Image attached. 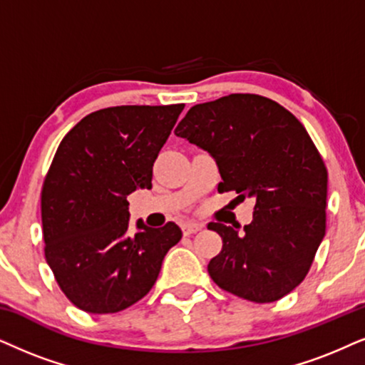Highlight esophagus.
<instances>
[{
    "label": "esophagus",
    "mask_w": 365,
    "mask_h": 365,
    "mask_svg": "<svg viewBox=\"0 0 365 365\" xmlns=\"http://www.w3.org/2000/svg\"><path fill=\"white\" fill-rule=\"evenodd\" d=\"M202 229H204V225L198 224V222H187V224H183V234H185V236L195 234V232H198V230H202Z\"/></svg>",
    "instance_id": "1"
}]
</instances>
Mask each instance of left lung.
<instances>
[{
    "label": "left lung",
    "mask_w": 365,
    "mask_h": 365,
    "mask_svg": "<svg viewBox=\"0 0 365 365\" xmlns=\"http://www.w3.org/2000/svg\"><path fill=\"white\" fill-rule=\"evenodd\" d=\"M175 135L209 151L222 178L217 190L255 200L242 232L207 225L222 237L207 266L214 283L255 303L293 292L310 271L327 220V168L305 126L274 101L230 94L188 109Z\"/></svg>",
    "instance_id": "1"
}]
</instances>
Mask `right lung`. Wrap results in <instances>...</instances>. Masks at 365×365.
<instances>
[{"mask_svg":"<svg viewBox=\"0 0 365 365\" xmlns=\"http://www.w3.org/2000/svg\"><path fill=\"white\" fill-rule=\"evenodd\" d=\"M185 106H116L87 114L60 141L41 188L45 257L63 294L87 313H116L148 294L175 222L138 220L128 195L151 188L153 163Z\"/></svg>","mask_w":365,"mask_h":365,"instance_id":"obj_1","label":"right lung"}]
</instances>
